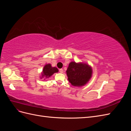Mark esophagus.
Listing matches in <instances>:
<instances>
[{"label":"esophagus","mask_w":131,"mask_h":131,"mask_svg":"<svg viewBox=\"0 0 131 131\" xmlns=\"http://www.w3.org/2000/svg\"><path fill=\"white\" fill-rule=\"evenodd\" d=\"M59 72H60L61 73H63V69H59Z\"/></svg>","instance_id":"1"}]
</instances>
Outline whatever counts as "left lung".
<instances>
[{"instance_id": "obj_1", "label": "left lung", "mask_w": 131, "mask_h": 131, "mask_svg": "<svg viewBox=\"0 0 131 131\" xmlns=\"http://www.w3.org/2000/svg\"><path fill=\"white\" fill-rule=\"evenodd\" d=\"M66 72L68 80L72 85L81 86L89 81L92 70L91 67L85 63L72 62L69 63Z\"/></svg>"}]
</instances>
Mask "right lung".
Returning <instances> with one entry per match:
<instances>
[{
    "instance_id": "right-lung-1",
    "label": "right lung",
    "mask_w": 131,
    "mask_h": 131,
    "mask_svg": "<svg viewBox=\"0 0 131 131\" xmlns=\"http://www.w3.org/2000/svg\"><path fill=\"white\" fill-rule=\"evenodd\" d=\"M58 72V70L56 67H51L50 64H46L43 67V69L42 70V77H45L46 78H48L54 73H57Z\"/></svg>"
}]
</instances>
